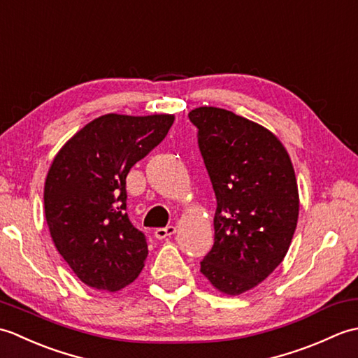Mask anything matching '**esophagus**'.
Listing matches in <instances>:
<instances>
[{
    "label": "esophagus",
    "instance_id": "34e87169",
    "mask_svg": "<svg viewBox=\"0 0 358 358\" xmlns=\"http://www.w3.org/2000/svg\"><path fill=\"white\" fill-rule=\"evenodd\" d=\"M175 226H166V227H158V229H155L154 235L158 238V240H163V238H167L171 237V235L175 234Z\"/></svg>",
    "mask_w": 358,
    "mask_h": 358
}]
</instances>
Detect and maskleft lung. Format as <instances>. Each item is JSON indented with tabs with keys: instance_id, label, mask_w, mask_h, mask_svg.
Instances as JSON below:
<instances>
[{
	"instance_id": "1",
	"label": "left lung",
	"mask_w": 358,
	"mask_h": 358,
	"mask_svg": "<svg viewBox=\"0 0 358 358\" xmlns=\"http://www.w3.org/2000/svg\"><path fill=\"white\" fill-rule=\"evenodd\" d=\"M217 199L214 246L201 273L238 295L283 262L299 220V189L283 144L263 126L220 108L189 112Z\"/></svg>"
}]
</instances>
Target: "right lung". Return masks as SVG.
I'll use <instances>...</instances> for the list:
<instances>
[{"label": "right lung", "instance_id": "right-lung-1", "mask_svg": "<svg viewBox=\"0 0 358 358\" xmlns=\"http://www.w3.org/2000/svg\"><path fill=\"white\" fill-rule=\"evenodd\" d=\"M173 115L95 118L67 141L44 185V214L58 252L83 283L115 292L138 277L146 235L126 212L131 167L164 140Z\"/></svg>", "mask_w": 358, "mask_h": 358}]
</instances>
